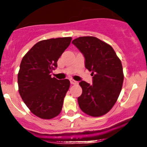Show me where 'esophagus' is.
Instances as JSON below:
<instances>
[{
	"instance_id": "1",
	"label": "esophagus",
	"mask_w": 147,
	"mask_h": 147,
	"mask_svg": "<svg viewBox=\"0 0 147 147\" xmlns=\"http://www.w3.org/2000/svg\"><path fill=\"white\" fill-rule=\"evenodd\" d=\"M70 83L72 84H78V82H77V81L74 80H70Z\"/></svg>"
}]
</instances>
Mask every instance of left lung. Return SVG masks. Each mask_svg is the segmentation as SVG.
<instances>
[{"label": "left lung", "instance_id": "left-lung-1", "mask_svg": "<svg viewBox=\"0 0 147 147\" xmlns=\"http://www.w3.org/2000/svg\"><path fill=\"white\" fill-rule=\"evenodd\" d=\"M72 43L83 54L85 67L93 76L92 84L80 82L82 89L78 99L80 107L90 116H102L115 105L121 90L124 74L121 60L112 46L95 37H80Z\"/></svg>", "mask_w": 147, "mask_h": 147}]
</instances>
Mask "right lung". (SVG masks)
Listing matches in <instances>:
<instances>
[{
    "mask_svg": "<svg viewBox=\"0 0 147 147\" xmlns=\"http://www.w3.org/2000/svg\"><path fill=\"white\" fill-rule=\"evenodd\" d=\"M71 40V37L41 40L22 59L18 74L19 93L30 112L41 119H53L62 110L70 82L52 78L50 73Z\"/></svg>",
    "mask_w": 147,
    "mask_h": 147,
    "instance_id": "1",
    "label": "right lung"
}]
</instances>
